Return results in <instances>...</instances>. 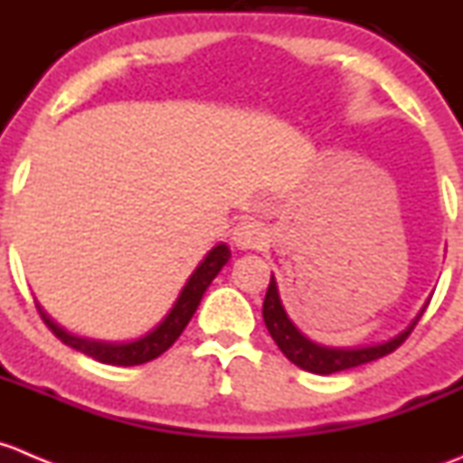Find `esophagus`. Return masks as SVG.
<instances>
[{"mask_svg":"<svg viewBox=\"0 0 463 463\" xmlns=\"http://www.w3.org/2000/svg\"><path fill=\"white\" fill-rule=\"evenodd\" d=\"M232 241L238 250H259L268 241V232L260 222L256 221H242L233 227Z\"/></svg>","mask_w":463,"mask_h":463,"instance_id":"1","label":"esophagus"}]
</instances>
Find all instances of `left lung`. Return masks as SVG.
<instances>
[{
  "label": "left lung",
  "instance_id": "1",
  "mask_svg": "<svg viewBox=\"0 0 463 463\" xmlns=\"http://www.w3.org/2000/svg\"><path fill=\"white\" fill-rule=\"evenodd\" d=\"M428 306V301H425ZM423 308L419 310L414 319H411L410 326L405 331H401L398 335L389 337V340L381 342V345L372 346H346V349H337V346H322L317 342L308 340L295 324L288 317L286 308L281 304V297H279V288L274 277L269 279L268 292H265L263 301V322L268 326L269 335L277 342V346L281 349V354L286 355L290 363H295L297 367L306 369L310 373H322V376H328V373L345 372V369L360 367L364 363H372V360L383 358V355L396 351L402 342L407 340V335L411 333V328L416 326V322L423 315Z\"/></svg>",
  "mask_w": 463,
  "mask_h": 463
}]
</instances>
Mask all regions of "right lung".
Returning a JSON list of instances; mask_svg holds the SVG:
<instances>
[{
    "label": "right lung",
    "mask_w": 463,
    "mask_h": 463,
    "mask_svg": "<svg viewBox=\"0 0 463 463\" xmlns=\"http://www.w3.org/2000/svg\"><path fill=\"white\" fill-rule=\"evenodd\" d=\"M232 259V251L225 242H218L216 247L207 251L198 268L194 269L189 279H186L184 288L177 295L175 304L168 310L166 317L148 331L146 335L137 337L132 342H105V340H91V337H78L74 333H67L65 328L58 326L52 317L43 310L38 304L40 315H43L44 324L53 331V335L61 342H65L71 349L80 351V354L90 355V358L99 360L103 364H114V367H135V364L150 363V360L159 358L166 349H171L173 342L182 335L186 324L191 322L194 313L198 310L200 299L207 292L209 283L218 277L222 265Z\"/></svg>",
    "instance_id": "1"
}]
</instances>
